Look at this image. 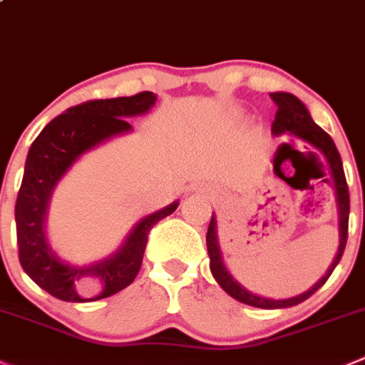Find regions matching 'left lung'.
Returning a JSON list of instances; mask_svg holds the SVG:
<instances>
[{
  "label": "left lung",
  "mask_w": 365,
  "mask_h": 365,
  "mask_svg": "<svg viewBox=\"0 0 365 365\" xmlns=\"http://www.w3.org/2000/svg\"><path fill=\"white\" fill-rule=\"evenodd\" d=\"M271 100L277 103L278 110L274 115V121H272V133L274 135H280V133H294L299 139L307 140L309 144H312L317 151H319L321 157L327 158L328 168L331 173V182L335 185V192H337V201H339V214H341V246H339V253L335 257L334 264L330 265L328 272L314 285L310 291L303 292V294L296 296L291 299H269L262 298V296L251 294L246 289L240 287L232 277L230 272L226 271V267L222 265L221 253H219L217 246V237H215V219H210V225H208L207 232V247H208V257H210V271L214 274V278L217 280V284L221 285L222 291L228 292L232 298H235L237 302L246 303L250 307H257V309H287V307H294L303 303L305 299H309L310 296L316 291H319L327 280L330 278V274L334 272L335 265L341 262L342 253H344L346 242H348V221H349V190L348 183H346L344 176V168H342L341 155H339L337 146H335L334 139L324 132L321 126H317L316 123L310 118L309 110H307L305 105L298 100L296 96L289 93H272L269 94ZM309 155H312L316 160H319V155L310 151Z\"/></svg>",
  "instance_id": "8db88e82"
}]
</instances>
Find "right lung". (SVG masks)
Listing matches in <instances>:
<instances>
[{"instance_id": "1", "label": "right lung", "mask_w": 365, "mask_h": 365, "mask_svg": "<svg viewBox=\"0 0 365 365\" xmlns=\"http://www.w3.org/2000/svg\"><path fill=\"white\" fill-rule=\"evenodd\" d=\"M155 100L153 93L144 91L135 96L91 100L67 108L38 133L28 151L16 201L17 255L28 277L62 302H94L128 287L139 274L150 232L178 207L173 203L148 215L114 257L96 265L73 267L63 264L46 244V205L60 176L81 153L108 137L128 132L132 126L125 118L144 114L153 107Z\"/></svg>"}]
</instances>
